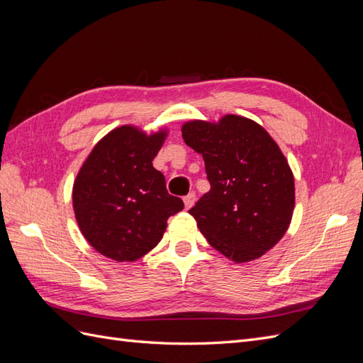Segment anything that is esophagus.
Segmentation results:
<instances>
[{
  "label": "esophagus",
  "instance_id": "1",
  "mask_svg": "<svg viewBox=\"0 0 363 363\" xmlns=\"http://www.w3.org/2000/svg\"><path fill=\"white\" fill-rule=\"evenodd\" d=\"M195 199H196L195 192H189V194L186 195L184 199H183V201H184V207H186V208H191V207L194 206V203H195Z\"/></svg>",
  "mask_w": 363,
  "mask_h": 363
}]
</instances>
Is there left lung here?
<instances>
[{
    "instance_id": "obj_1",
    "label": "left lung",
    "mask_w": 363,
    "mask_h": 363,
    "mask_svg": "<svg viewBox=\"0 0 363 363\" xmlns=\"http://www.w3.org/2000/svg\"><path fill=\"white\" fill-rule=\"evenodd\" d=\"M182 135L203 156L211 183L189 211L207 242L238 263L265 255L286 233L295 204L294 175L279 145L238 115L218 124L191 121Z\"/></svg>"
}]
</instances>
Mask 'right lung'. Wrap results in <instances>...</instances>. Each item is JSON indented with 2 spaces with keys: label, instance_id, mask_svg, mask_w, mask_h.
<instances>
[{
  "label": "right lung",
  "instance_id": "right-lung-1",
  "mask_svg": "<svg viewBox=\"0 0 363 363\" xmlns=\"http://www.w3.org/2000/svg\"><path fill=\"white\" fill-rule=\"evenodd\" d=\"M167 133L147 136L123 125L91 151L72 189L75 219L98 252L118 262H133L155 248L168 218L183 211L169 195L163 174L152 167Z\"/></svg>",
  "mask_w": 363,
  "mask_h": 363
}]
</instances>
